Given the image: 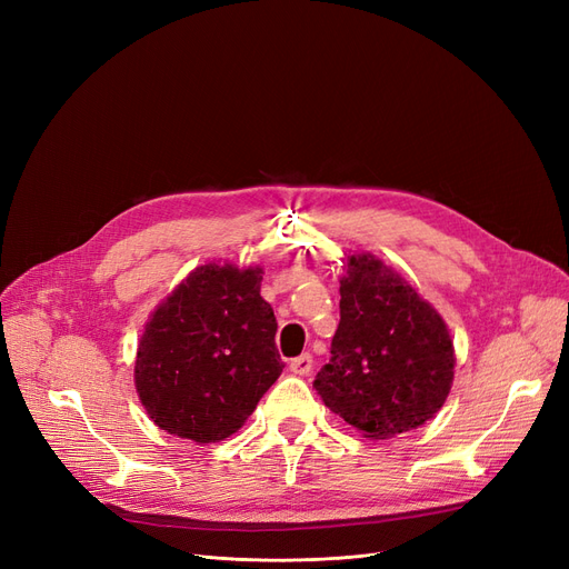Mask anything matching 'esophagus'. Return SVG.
<instances>
[{
	"instance_id": "34e87169",
	"label": "esophagus",
	"mask_w": 569,
	"mask_h": 569,
	"mask_svg": "<svg viewBox=\"0 0 569 569\" xmlns=\"http://www.w3.org/2000/svg\"><path fill=\"white\" fill-rule=\"evenodd\" d=\"M289 368H291V372H295V375H308V372L313 370V356L311 353H301L299 358L291 360Z\"/></svg>"
}]
</instances>
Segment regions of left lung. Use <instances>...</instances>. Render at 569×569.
I'll return each instance as SVG.
<instances>
[{
  "instance_id": "obj_1",
  "label": "left lung",
  "mask_w": 569,
  "mask_h": 569,
  "mask_svg": "<svg viewBox=\"0 0 569 569\" xmlns=\"http://www.w3.org/2000/svg\"><path fill=\"white\" fill-rule=\"evenodd\" d=\"M339 295L330 363L313 382L325 406L375 439L435 418L456 366L441 316L370 253L351 256Z\"/></svg>"
}]
</instances>
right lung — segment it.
I'll list each match as a JSON object with an SVG mask.
<instances>
[{
    "label": "right lung",
    "instance_id": "1",
    "mask_svg": "<svg viewBox=\"0 0 569 569\" xmlns=\"http://www.w3.org/2000/svg\"><path fill=\"white\" fill-rule=\"evenodd\" d=\"M261 268L201 266L149 318L134 385L166 432L211 443L234 435L284 363Z\"/></svg>",
    "mask_w": 569,
    "mask_h": 569
}]
</instances>
